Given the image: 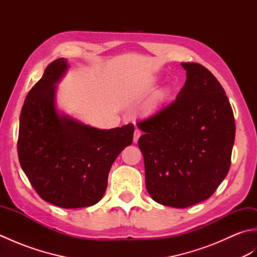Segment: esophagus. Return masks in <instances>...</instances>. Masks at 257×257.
Returning <instances> with one entry per match:
<instances>
[{"label": "esophagus", "mask_w": 257, "mask_h": 257, "mask_svg": "<svg viewBox=\"0 0 257 257\" xmlns=\"http://www.w3.org/2000/svg\"><path fill=\"white\" fill-rule=\"evenodd\" d=\"M141 136V132L139 129H136L135 130V133H134V143L136 144V143H138V139H139V137Z\"/></svg>", "instance_id": "1"}]
</instances>
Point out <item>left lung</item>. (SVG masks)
Masks as SVG:
<instances>
[{"label": "left lung", "mask_w": 257, "mask_h": 257, "mask_svg": "<svg viewBox=\"0 0 257 257\" xmlns=\"http://www.w3.org/2000/svg\"><path fill=\"white\" fill-rule=\"evenodd\" d=\"M187 80L176 100L138 127L146 188L158 203L188 207L209 199L230 170L235 120L225 91L198 63H181Z\"/></svg>", "instance_id": "8db88e82"}]
</instances>
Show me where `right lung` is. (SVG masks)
Returning <instances> with one entry per match:
<instances>
[{"label":"right lung","mask_w":257,"mask_h":257,"mask_svg":"<svg viewBox=\"0 0 257 257\" xmlns=\"http://www.w3.org/2000/svg\"><path fill=\"white\" fill-rule=\"evenodd\" d=\"M67 69L58 58L27 94L20 117L18 155L32 187L50 203L77 209L96 204L118 155L133 144V123L101 130L59 116L55 85Z\"/></svg>","instance_id":"add662e5"}]
</instances>
